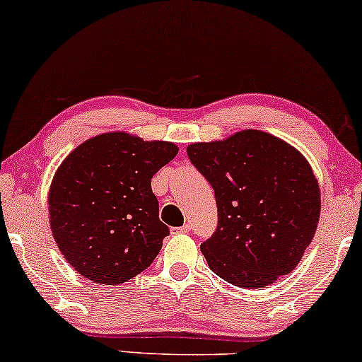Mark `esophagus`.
<instances>
[{
    "label": "esophagus",
    "mask_w": 362,
    "mask_h": 362,
    "mask_svg": "<svg viewBox=\"0 0 362 362\" xmlns=\"http://www.w3.org/2000/svg\"><path fill=\"white\" fill-rule=\"evenodd\" d=\"M173 234H187V232L191 230V226L189 224H185L181 227H173Z\"/></svg>",
    "instance_id": "esophagus-1"
}]
</instances>
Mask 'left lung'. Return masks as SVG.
<instances>
[{"label":"left lung","instance_id":"obj_1","mask_svg":"<svg viewBox=\"0 0 362 362\" xmlns=\"http://www.w3.org/2000/svg\"><path fill=\"white\" fill-rule=\"evenodd\" d=\"M187 156L216 194L217 229L201 244L211 270L240 288L290 274L320 221V186L305 156L260 130L192 143Z\"/></svg>","mask_w":362,"mask_h":362}]
</instances>
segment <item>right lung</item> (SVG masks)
Segmentation results:
<instances>
[{
  "mask_svg": "<svg viewBox=\"0 0 362 362\" xmlns=\"http://www.w3.org/2000/svg\"><path fill=\"white\" fill-rule=\"evenodd\" d=\"M176 155L175 143L112 132L62 161L49 189V219L77 274L120 285L153 264L170 229L160 221L151 177Z\"/></svg>",
  "mask_w": 362,
  "mask_h": 362,
  "instance_id": "1",
  "label": "right lung"
}]
</instances>
